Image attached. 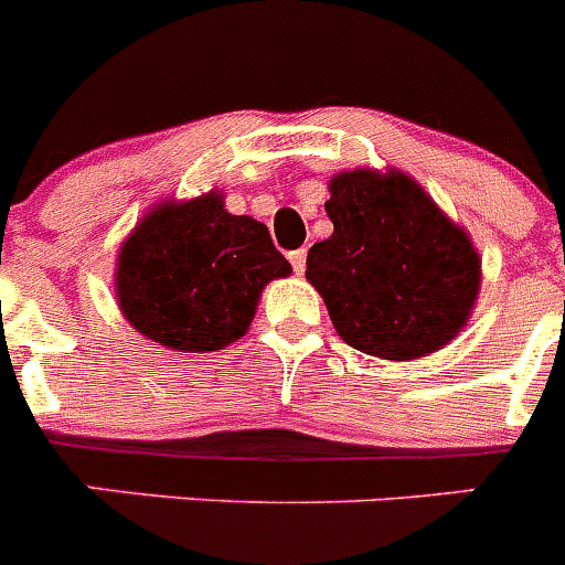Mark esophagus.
<instances>
[{
	"label": "esophagus",
	"instance_id": "esophagus-1",
	"mask_svg": "<svg viewBox=\"0 0 565 565\" xmlns=\"http://www.w3.org/2000/svg\"><path fill=\"white\" fill-rule=\"evenodd\" d=\"M306 257H308V254H306V248H297V252H291V254H288V259H291L294 271H297V274H302V271H306Z\"/></svg>",
	"mask_w": 565,
	"mask_h": 565
}]
</instances>
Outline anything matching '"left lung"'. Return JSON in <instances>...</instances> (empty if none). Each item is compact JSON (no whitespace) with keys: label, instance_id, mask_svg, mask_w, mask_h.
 Segmentation results:
<instances>
[{"label":"left lung","instance_id":"1","mask_svg":"<svg viewBox=\"0 0 565 565\" xmlns=\"http://www.w3.org/2000/svg\"><path fill=\"white\" fill-rule=\"evenodd\" d=\"M333 234L306 279L344 342L367 356H430L461 333L481 291V254L411 174L348 169L328 181Z\"/></svg>","mask_w":565,"mask_h":565}]
</instances>
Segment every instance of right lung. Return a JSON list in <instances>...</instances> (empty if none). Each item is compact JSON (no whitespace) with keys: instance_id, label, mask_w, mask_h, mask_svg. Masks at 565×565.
I'll use <instances>...</instances> for the list:
<instances>
[{"instance_id":"add662e5","label":"right lung","mask_w":565,"mask_h":565,"mask_svg":"<svg viewBox=\"0 0 565 565\" xmlns=\"http://www.w3.org/2000/svg\"><path fill=\"white\" fill-rule=\"evenodd\" d=\"M291 263L223 192L161 201L127 234L115 259V297L141 337L181 353L221 351L252 326L263 288Z\"/></svg>"}]
</instances>
